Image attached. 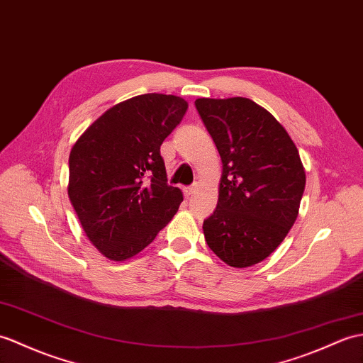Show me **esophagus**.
Masks as SVG:
<instances>
[{"label":"esophagus","instance_id":"esophagus-1","mask_svg":"<svg viewBox=\"0 0 363 363\" xmlns=\"http://www.w3.org/2000/svg\"><path fill=\"white\" fill-rule=\"evenodd\" d=\"M196 190H198V184H193V185H190V187L184 189V193H185V196L189 198V196H191V195H195Z\"/></svg>","mask_w":363,"mask_h":363}]
</instances>
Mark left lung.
<instances>
[{"instance_id":"obj_1","label":"left lung","mask_w":363,"mask_h":363,"mask_svg":"<svg viewBox=\"0 0 363 363\" xmlns=\"http://www.w3.org/2000/svg\"><path fill=\"white\" fill-rule=\"evenodd\" d=\"M223 161L215 212L202 224L216 257L249 267L280 246L297 220L306 174L296 143L250 99H198Z\"/></svg>"}]
</instances>
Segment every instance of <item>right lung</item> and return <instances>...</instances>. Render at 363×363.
Here are the masks:
<instances>
[{
	"label": "right lung",
	"mask_w": 363,
	"mask_h": 363,
	"mask_svg": "<svg viewBox=\"0 0 363 363\" xmlns=\"http://www.w3.org/2000/svg\"><path fill=\"white\" fill-rule=\"evenodd\" d=\"M187 108L176 96H136L109 108L74 143L67 195L106 258L138 255L178 212L182 191L167 184L161 145Z\"/></svg>",
	"instance_id": "1"
}]
</instances>
